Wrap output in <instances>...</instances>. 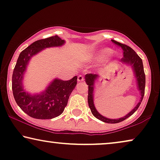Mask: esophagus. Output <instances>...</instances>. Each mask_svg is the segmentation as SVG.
I'll return each instance as SVG.
<instances>
[{
  "instance_id": "esophagus-1",
  "label": "esophagus",
  "mask_w": 160,
  "mask_h": 160,
  "mask_svg": "<svg viewBox=\"0 0 160 160\" xmlns=\"http://www.w3.org/2000/svg\"><path fill=\"white\" fill-rule=\"evenodd\" d=\"M78 82H83L84 81V78L82 75H79L78 77Z\"/></svg>"
}]
</instances>
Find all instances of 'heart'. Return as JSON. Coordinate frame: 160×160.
<instances>
[{"instance_id": "obj_1", "label": "heart", "mask_w": 160, "mask_h": 160, "mask_svg": "<svg viewBox=\"0 0 160 160\" xmlns=\"http://www.w3.org/2000/svg\"><path fill=\"white\" fill-rule=\"evenodd\" d=\"M112 52H113V51L109 48H102L96 52V57L97 58H102L107 57L110 54H112Z\"/></svg>"}]
</instances>
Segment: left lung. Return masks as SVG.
<instances>
[{"mask_svg":"<svg viewBox=\"0 0 160 160\" xmlns=\"http://www.w3.org/2000/svg\"><path fill=\"white\" fill-rule=\"evenodd\" d=\"M112 42L116 44L117 46H120L123 50V58L121 59L122 63H125L130 66H131V68L133 71L134 76L136 78V84L138 90L140 92L141 98L139 100V102L137 103L136 107L132 109L128 114H126L123 118H120L119 119H109L105 117L102 116L96 110L95 106H94V85H95L96 82H97V80L100 78V76L96 74H86L85 76V81L86 84L88 85V102L91 111L93 114V115L98 120L102 121L103 122L107 123H118L122 122V121L126 120V119L131 116L137 109H138L141 102H142L143 96H144L145 92V85H146V77L144 70H143V65L142 59L138 57V55L130 48L127 45L120 43V42H117L116 40H112Z\"/></svg>","mask_w":160,"mask_h":160,"instance_id":"left-lung-1","label":"left lung"}]
</instances>
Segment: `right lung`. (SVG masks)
<instances>
[{
	"instance_id": "1",
	"label": "right lung",
	"mask_w": 160,
	"mask_h": 160,
	"mask_svg": "<svg viewBox=\"0 0 160 160\" xmlns=\"http://www.w3.org/2000/svg\"><path fill=\"white\" fill-rule=\"evenodd\" d=\"M65 40L57 35L37 40L20 53L12 75V91L16 102L31 118L46 120L59 116L67 105L69 96L77 85V76L69 80L56 78L46 90L31 94L24 89L22 80L30 58L42 50L62 46Z\"/></svg>"
}]
</instances>
